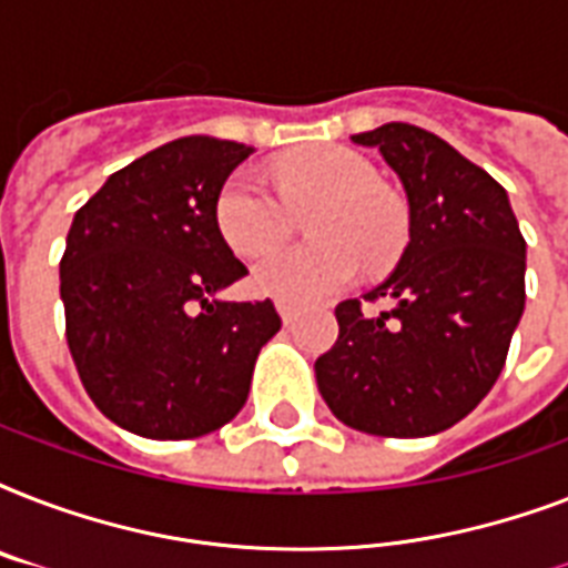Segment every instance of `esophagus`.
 Returning <instances> with one entry per match:
<instances>
[{
	"label": "esophagus",
	"instance_id": "esophagus-1",
	"mask_svg": "<svg viewBox=\"0 0 568 568\" xmlns=\"http://www.w3.org/2000/svg\"><path fill=\"white\" fill-rule=\"evenodd\" d=\"M276 312H280V318H283V324H294V321H297V310H294L292 303L276 301Z\"/></svg>",
	"mask_w": 568,
	"mask_h": 568
}]
</instances>
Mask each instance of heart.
<instances>
[{
  "label": "heart",
  "instance_id": "obj_1",
  "mask_svg": "<svg viewBox=\"0 0 568 568\" xmlns=\"http://www.w3.org/2000/svg\"><path fill=\"white\" fill-rule=\"evenodd\" d=\"M280 197L256 173L235 171L217 191L214 221L239 256H258L292 230V209L310 212L312 244L271 250L253 265L262 294L292 303H315L336 294L359 274V256L379 271L400 256L409 239L406 205L379 185V171L347 146H318L274 164Z\"/></svg>",
  "mask_w": 568,
  "mask_h": 568
}]
</instances>
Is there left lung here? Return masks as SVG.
Here are the masks:
<instances>
[{
    "mask_svg": "<svg viewBox=\"0 0 568 568\" xmlns=\"http://www.w3.org/2000/svg\"><path fill=\"white\" fill-rule=\"evenodd\" d=\"M409 203V244L365 301L336 306L338 338L315 363L338 422L372 436H433L475 409L501 374L525 312V239L507 191L448 141L409 123L359 132Z\"/></svg>",
    "mask_w": 568,
    "mask_h": 568,
    "instance_id": "8db88e82",
    "label": "left lung"
}]
</instances>
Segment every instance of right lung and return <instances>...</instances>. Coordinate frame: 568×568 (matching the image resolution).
Segmentation results:
<instances>
[{
    "label": "right lung",
    "mask_w": 568,
    "mask_h": 568,
    "mask_svg": "<svg viewBox=\"0 0 568 568\" xmlns=\"http://www.w3.org/2000/svg\"><path fill=\"white\" fill-rule=\"evenodd\" d=\"M253 146L176 138L75 212L61 258L67 345L100 413L146 439L232 422L276 336L274 303L221 301L247 274L214 221L217 191Z\"/></svg>",
    "instance_id": "1"
}]
</instances>
